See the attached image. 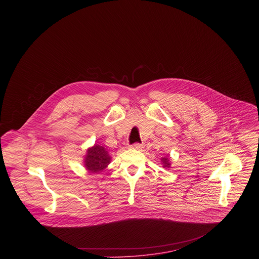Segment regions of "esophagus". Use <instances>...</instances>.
Masks as SVG:
<instances>
[{
  "mask_svg": "<svg viewBox=\"0 0 259 259\" xmlns=\"http://www.w3.org/2000/svg\"><path fill=\"white\" fill-rule=\"evenodd\" d=\"M142 147H143V146H142L141 144H139V143H134V144L130 145V149H132V150H137V151L141 150Z\"/></svg>",
  "mask_w": 259,
  "mask_h": 259,
  "instance_id": "1",
  "label": "esophagus"
}]
</instances>
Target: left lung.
Here are the masks:
<instances>
[{
	"label": "left lung",
	"mask_w": 259,
	"mask_h": 259,
	"mask_svg": "<svg viewBox=\"0 0 259 259\" xmlns=\"http://www.w3.org/2000/svg\"><path fill=\"white\" fill-rule=\"evenodd\" d=\"M161 164L163 166V168H170L171 167V163H170V160H169V157L166 156V157H163L161 158Z\"/></svg>",
	"instance_id": "obj_1"
}]
</instances>
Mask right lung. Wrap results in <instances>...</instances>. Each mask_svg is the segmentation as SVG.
<instances>
[{
	"instance_id": "obj_1",
	"label": "right lung",
	"mask_w": 259,
	"mask_h": 259,
	"mask_svg": "<svg viewBox=\"0 0 259 259\" xmlns=\"http://www.w3.org/2000/svg\"><path fill=\"white\" fill-rule=\"evenodd\" d=\"M112 161L107 150L104 146L94 144L90 146L83 159V164L89 173H100Z\"/></svg>"
}]
</instances>
